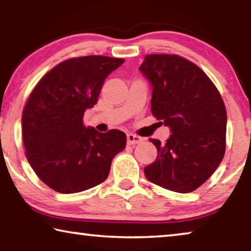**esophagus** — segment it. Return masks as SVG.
Wrapping results in <instances>:
<instances>
[{
	"instance_id": "34e87169",
	"label": "esophagus",
	"mask_w": 251,
	"mask_h": 251,
	"mask_svg": "<svg viewBox=\"0 0 251 251\" xmlns=\"http://www.w3.org/2000/svg\"><path fill=\"white\" fill-rule=\"evenodd\" d=\"M143 142V138L139 137L137 135L134 134H127V144L128 145H135V144H139Z\"/></svg>"
}]
</instances>
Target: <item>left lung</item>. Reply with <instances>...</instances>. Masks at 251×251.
<instances>
[{
    "mask_svg": "<svg viewBox=\"0 0 251 251\" xmlns=\"http://www.w3.org/2000/svg\"><path fill=\"white\" fill-rule=\"evenodd\" d=\"M139 71L152 88V115L172 133L165 144L150 138L158 155L144 168L145 176L172 192H194L214 174L226 151L222 96L197 65L178 55H146Z\"/></svg>",
    "mask_w": 251,
    "mask_h": 251,
    "instance_id": "1",
    "label": "left lung"
}]
</instances>
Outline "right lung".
Masks as SVG:
<instances>
[{"label": "right lung", "instance_id": "right-lung-1", "mask_svg": "<svg viewBox=\"0 0 251 251\" xmlns=\"http://www.w3.org/2000/svg\"><path fill=\"white\" fill-rule=\"evenodd\" d=\"M124 62L101 55L66 59L29 95L22 114L25 155L55 192L74 194L100 185L125 148L124 131L100 133L83 124L85 110L97 103L106 77Z\"/></svg>", "mask_w": 251, "mask_h": 251}]
</instances>
